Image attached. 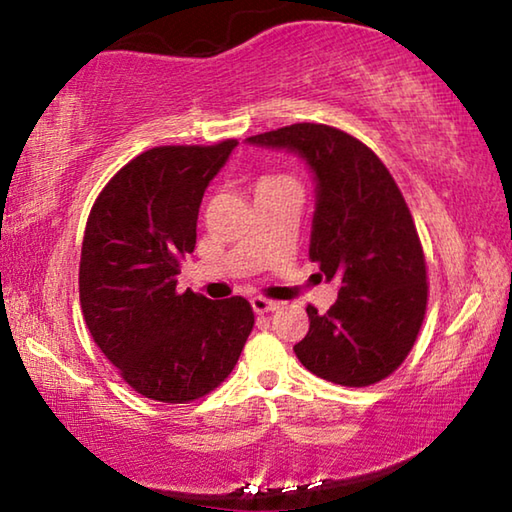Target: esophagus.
Segmentation results:
<instances>
[{"instance_id":"esophagus-1","label":"esophagus","mask_w":512,"mask_h":512,"mask_svg":"<svg viewBox=\"0 0 512 512\" xmlns=\"http://www.w3.org/2000/svg\"><path fill=\"white\" fill-rule=\"evenodd\" d=\"M250 305H253L255 314H266V311H275L277 307H280L275 300H266V298H262V296L250 298Z\"/></svg>"}]
</instances>
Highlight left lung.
I'll return each instance as SVG.
<instances>
[{
  "label": "left lung",
  "mask_w": 512,
  "mask_h": 512,
  "mask_svg": "<svg viewBox=\"0 0 512 512\" xmlns=\"http://www.w3.org/2000/svg\"><path fill=\"white\" fill-rule=\"evenodd\" d=\"M289 151L316 183L309 257L339 280L327 314L307 307L309 332L293 345L302 366L334 384H377L411 352L427 309V266L409 207L375 153L325 124L248 137Z\"/></svg>",
  "instance_id": "1"
}]
</instances>
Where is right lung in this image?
<instances>
[{
  "instance_id": "1",
  "label": "right lung",
  "mask_w": 512,
  "mask_h": 512,
  "mask_svg": "<svg viewBox=\"0 0 512 512\" xmlns=\"http://www.w3.org/2000/svg\"><path fill=\"white\" fill-rule=\"evenodd\" d=\"M237 140L144 151L103 187L85 225L79 293L94 343L137 393L185 404L230 375L253 309L241 296L178 293L198 207Z\"/></svg>"
}]
</instances>
